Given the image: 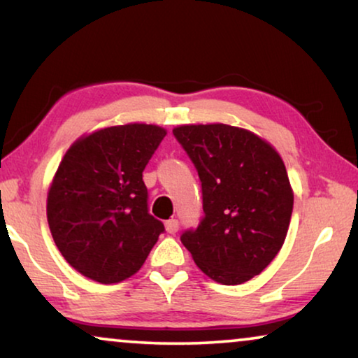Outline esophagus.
Wrapping results in <instances>:
<instances>
[{"label":"esophagus","mask_w":358,"mask_h":358,"mask_svg":"<svg viewBox=\"0 0 358 358\" xmlns=\"http://www.w3.org/2000/svg\"><path fill=\"white\" fill-rule=\"evenodd\" d=\"M178 229H179V222L176 218H171L166 222V231L169 234H176L178 233Z\"/></svg>","instance_id":"obj_1"}]
</instances>
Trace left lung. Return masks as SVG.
I'll return each instance as SVG.
<instances>
[{
	"mask_svg": "<svg viewBox=\"0 0 358 358\" xmlns=\"http://www.w3.org/2000/svg\"><path fill=\"white\" fill-rule=\"evenodd\" d=\"M173 134L202 184L203 217L180 241L215 282L251 280L285 241L293 210L285 164L271 145L238 127L182 125Z\"/></svg>",
	"mask_w": 358,
	"mask_h": 358,
	"instance_id": "8db88e82",
	"label": "left lung"
}]
</instances>
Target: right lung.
<instances>
[{
    "label": "right lung",
    "instance_id": "obj_1",
    "mask_svg": "<svg viewBox=\"0 0 358 358\" xmlns=\"http://www.w3.org/2000/svg\"><path fill=\"white\" fill-rule=\"evenodd\" d=\"M166 136L156 125L97 130L63 156L47 199L62 256L83 275L117 283L140 271L164 224L148 212L143 171Z\"/></svg>",
    "mask_w": 358,
    "mask_h": 358
}]
</instances>
